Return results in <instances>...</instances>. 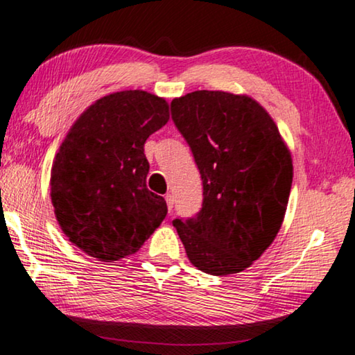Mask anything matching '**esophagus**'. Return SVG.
<instances>
[{"label":"esophagus","instance_id":"esophagus-1","mask_svg":"<svg viewBox=\"0 0 355 355\" xmlns=\"http://www.w3.org/2000/svg\"><path fill=\"white\" fill-rule=\"evenodd\" d=\"M166 202H167L168 211H172V209H173V196L172 194H167L166 196Z\"/></svg>","mask_w":355,"mask_h":355}]
</instances>
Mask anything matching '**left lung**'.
I'll return each mask as SVG.
<instances>
[{"label":"left lung","mask_w":355,"mask_h":355,"mask_svg":"<svg viewBox=\"0 0 355 355\" xmlns=\"http://www.w3.org/2000/svg\"><path fill=\"white\" fill-rule=\"evenodd\" d=\"M204 187L202 209L172 221L187 255L211 276L244 271L282 226L293 180L288 146L257 100L194 91L171 103Z\"/></svg>","instance_id":"left-lung-1"}]
</instances>
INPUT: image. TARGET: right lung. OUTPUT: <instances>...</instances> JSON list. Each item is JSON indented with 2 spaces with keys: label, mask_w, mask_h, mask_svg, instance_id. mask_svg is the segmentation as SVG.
I'll return each instance as SVG.
<instances>
[{
  "label": "right lung",
  "mask_w": 355,
  "mask_h": 355,
  "mask_svg": "<svg viewBox=\"0 0 355 355\" xmlns=\"http://www.w3.org/2000/svg\"><path fill=\"white\" fill-rule=\"evenodd\" d=\"M168 121V103L146 91L94 102L75 121L51 168L55 218L71 244L98 261L135 253L167 215L146 188L145 141Z\"/></svg>",
  "instance_id": "add662e5"
}]
</instances>
